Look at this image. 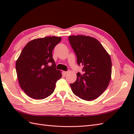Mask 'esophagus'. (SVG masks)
Wrapping results in <instances>:
<instances>
[{
  "label": "esophagus",
  "mask_w": 134,
  "mask_h": 134,
  "mask_svg": "<svg viewBox=\"0 0 134 134\" xmlns=\"http://www.w3.org/2000/svg\"><path fill=\"white\" fill-rule=\"evenodd\" d=\"M68 73H69V71H63V74L64 75H66Z\"/></svg>",
  "instance_id": "obj_1"
}]
</instances>
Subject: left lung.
<instances>
[{
  "label": "left lung",
  "instance_id": "left-lung-1",
  "mask_svg": "<svg viewBox=\"0 0 134 134\" xmlns=\"http://www.w3.org/2000/svg\"><path fill=\"white\" fill-rule=\"evenodd\" d=\"M69 40L76 54L82 72L71 88L75 95L84 100L95 99L109 85L112 74L110 55L97 40L83 35L70 36Z\"/></svg>",
  "mask_w": 134,
  "mask_h": 134
}]
</instances>
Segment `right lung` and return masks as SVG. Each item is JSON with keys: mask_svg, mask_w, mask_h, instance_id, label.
Returning <instances> with one entry per match:
<instances>
[{"mask_svg": "<svg viewBox=\"0 0 134 134\" xmlns=\"http://www.w3.org/2000/svg\"><path fill=\"white\" fill-rule=\"evenodd\" d=\"M60 37L36 38L25 45L16 62L20 86L30 97L42 99L52 94L56 83L62 77L56 70L52 51Z\"/></svg>", "mask_w": 134, "mask_h": 134, "instance_id": "1", "label": "right lung"}]
</instances>
